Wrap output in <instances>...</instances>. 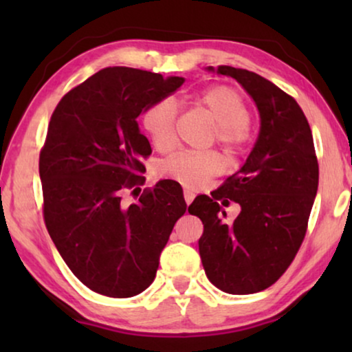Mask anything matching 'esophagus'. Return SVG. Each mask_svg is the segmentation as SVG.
I'll use <instances>...</instances> for the list:
<instances>
[{"label": "esophagus", "instance_id": "1", "mask_svg": "<svg viewBox=\"0 0 352 352\" xmlns=\"http://www.w3.org/2000/svg\"><path fill=\"white\" fill-rule=\"evenodd\" d=\"M194 197H195L194 192H190V190H184V200H186V204H187V205H190V204H192V200H194Z\"/></svg>", "mask_w": 352, "mask_h": 352}]
</instances>
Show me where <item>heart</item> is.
<instances>
[{"label": "heart", "mask_w": 352, "mask_h": 352, "mask_svg": "<svg viewBox=\"0 0 352 352\" xmlns=\"http://www.w3.org/2000/svg\"><path fill=\"white\" fill-rule=\"evenodd\" d=\"M197 104L216 123L214 138L230 155L242 152L253 138L248 122L250 109L247 99L230 85H214L199 96ZM177 109L173 99H162L151 105L142 117V124L153 147L166 152L176 141ZM223 158L216 152H179L162 163L160 171L170 179L199 189L223 170Z\"/></svg>", "instance_id": "b5f03b06"}]
</instances>
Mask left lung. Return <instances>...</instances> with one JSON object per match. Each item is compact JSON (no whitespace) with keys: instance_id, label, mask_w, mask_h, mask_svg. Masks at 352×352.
<instances>
[{"instance_id":"left-lung-1","label":"left lung","mask_w":352,"mask_h":352,"mask_svg":"<svg viewBox=\"0 0 352 352\" xmlns=\"http://www.w3.org/2000/svg\"><path fill=\"white\" fill-rule=\"evenodd\" d=\"M216 72L252 96L261 128L243 166L211 197H197L189 213L204 223L199 252L208 280L230 295H250L276 283L295 259L314 205L319 163L306 115L290 94L254 72L229 65ZM230 199L241 205L232 223L222 208Z\"/></svg>"}]
</instances>
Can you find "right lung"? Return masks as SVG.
I'll list each match as a JSON object with an SVG mask.
<instances>
[{
    "mask_svg": "<svg viewBox=\"0 0 352 352\" xmlns=\"http://www.w3.org/2000/svg\"><path fill=\"white\" fill-rule=\"evenodd\" d=\"M182 83L181 76L107 67L70 89L52 112L40 152L45 224L70 271L99 295L146 290L186 213L182 187L173 179L144 189L136 204H122L124 189L144 184L141 160L152 153L138 117Z\"/></svg>",
    "mask_w": 352,
    "mask_h": 352,
    "instance_id": "add662e5",
    "label": "right lung"
}]
</instances>
